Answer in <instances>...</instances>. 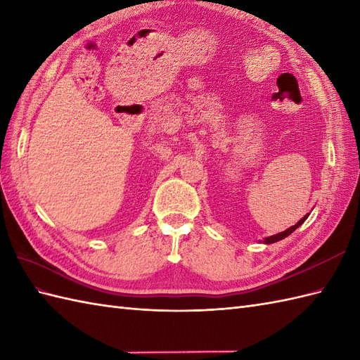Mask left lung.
I'll return each mask as SVG.
<instances>
[{
	"label": "left lung",
	"instance_id": "left-lung-1",
	"mask_svg": "<svg viewBox=\"0 0 360 360\" xmlns=\"http://www.w3.org/2000/svg\"><path fill=\"white\" fill-rule=\"evenodd\" d=\"M308 218V214H305L302 219H300L297 224H295L293 227H290V229H287L285 231H281V233H278V235H273V236H269V238H264V240H261V242H264V244H274V242H278V240H282L283 238H287V236H290L291 233H293L296 229H299L300 225H302L304 222H305V219Z\"/></svg>",
	"mask_w": 360,
	"mask_h": 360
}]
</instances>
